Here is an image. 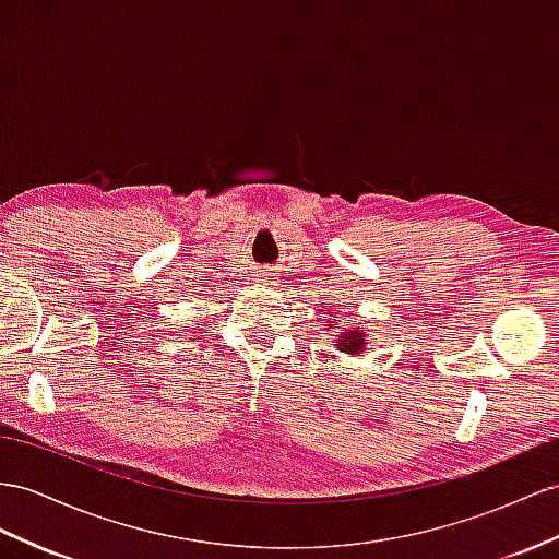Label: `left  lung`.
Listing matches in <instances>:
<instances>
[{
  "label": "left lung",
  "instance_id": "8db88e82",
  "mask_svg": "<svg viewBox=\"0 0 559 559\" xmlns=\"http://www.w3.org/2000/svg\"><path fill=\"white\" fill-rule=\"evenodd\" d=\"M364 345H366V337H364V333H359V331H347V333H342L340 335V349L345 352V354H359L361 349H364Z\"/></svg>",
  "mask_w": 559,
  "mask_h": 559
}]
</instances>
